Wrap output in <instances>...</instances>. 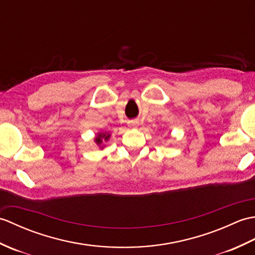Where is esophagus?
I'll return each instance as SVG.
<instances>
[{"mask_svg":"<svg viewBox=\"0 0 255 255\" xmlns=\"http://www.w3.org/2000/svg\"><path fill=\"white\" fill-rule=\"evenodd\" d=\"M129 126H131V127H137V126H138V122H137V121L129 122Z\"/></svg>","mask_w":255,"mask_h":255,"instance_id":"obj_1","label":"esophagus"}]
</instances>
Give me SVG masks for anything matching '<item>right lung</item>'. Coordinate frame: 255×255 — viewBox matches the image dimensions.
<instances>
[{
    "label": "right lung",
    "mask_w": 255,
    "mask_h": 255,
    "mask_svg": "<svg viewBox=\"0 0 255 255\" xmlns=\"http://www.w3.org/2000/svg\"><path fill=\"white\" fill-rule=\"evenodd\" d=\"M111 139V133L107 131H100L96 133V136L94 138V142L96 143V145H99V148L101 150H103L105 148L104 142H107L108 140Z\"/></svg>",
    "instance_id": "obj_1"
}]
</instances>
